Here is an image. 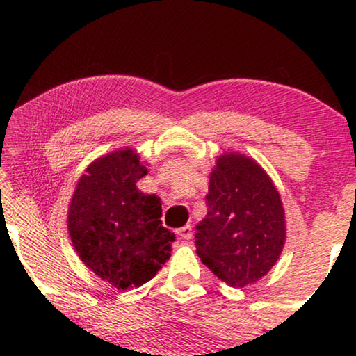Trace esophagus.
<instances>
[{"mask_svg": "<svg viewBox=\"0 0 356 356\" xmlns=\"http://www.w3.org/2000/svg\"><path fill=\"white\" fill-rule=\"evenodd\" d=\"M177 234H179L182 239H191V236H193V233H191V225H185L184 228H180V229L177 231Z\"/></svg>", "mask_w": 356, "mask_h": 356, "instance_id": "esophagus-1", "label": "esophagus"}]
</instances>
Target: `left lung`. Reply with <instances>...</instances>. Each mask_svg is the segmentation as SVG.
Here are the masks:
<instances>
[{"instance_id": "obj_1", "label": "left lung", "mask_w": 356, "mask_h": 356, "mask_svg": "<svg viewBox=\"0 0 356 356\" xmlns=\"http://www.w3.org/2000/svg\"><path fill=\"white\" fill-rule=\"evenodd\" d=\"M206 201L195 236L201 261L234 289L255 284L277 263L286 238L274 182L253 158L227 152L212 169Z\"/></svg>"}]
</instances>
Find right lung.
Here are the masks:
<instances>
[{"label":"right lung","instance_id":"1","mask_svg":"<svg viewBox=\"0 0 356 356\" xmlns=\"http://www.w3.org/2000/svg\"><path fill=\"white\" fill-rule=\"evenodd\" d=\"M145 174L136 150L109 152L90 163L67 209V231L79 258L118 290L154 279L176 241L161 225L160 198L136 187Z\"/></svg>","mask_w":356,"mask_h":356}]
</instances>
